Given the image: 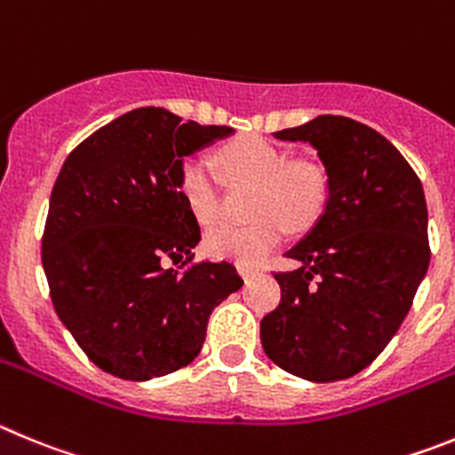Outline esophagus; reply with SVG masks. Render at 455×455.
Returning <instances> with one entry per match:
<instances>
[{"label":"esophagus","mask_w":455,"mask_h":455,"mask_svg":"<svg viewBox=\"0 0 455 455\" xmlns=\"http://www.w3.org/2000/svg\"><path fill=\"white\" fill-rule=\"evenodd\" d=\"M237 272L243 274V278H247V281H249V278H251L253 274H256V269H253L251 265H243V263H240V265H237Z\"/></svg>","instance_id":"esophagus-1"}]
</instances>
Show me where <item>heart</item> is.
<instances>
[{
	"mask_svg": "<svg viewBox=\"0 0 455 455\" xmlns=\"http://www.w3.org/2000/svg\"><path fill=\"white\" fill-rule=\"evenodd\" d=\"M218 165L231 190L251 188L244 227L212 228L204 240L211 256L258 265L281 244L285 231H308L329 202V174L317 161L290 158L288 149L258 136H244L220 147ZM179 192L192 218L204 227L224 215V197L211 167L190 156L179 167Z\"/></svg>",
	"mask_w": 455,
	"mask_h": 455,
	"instance_id": "b5f03b06",
	"label": "heart"
}]
</instances>
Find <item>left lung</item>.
Returning <instances> with one entry per match:
<instances>
[{
    "mask_svg": "<svg viewBox=\"0 0 455 455\" xmlns=\"http://www.w3.org/2000/svg\"><path fill=\"white\" fill-rule=\"evenodd\" d=\"M310 142L329 174V202L276 272L281 304L260 322L265 354L281 370L333 383L374 363L406 319L427 276L428 212L421 181L390 140L342 116L276 131Z\"/></svg>",
    "mask_w": 455,
    "mask_h": 455,
    "instance_id": "left-lung-1",
    "label": "left lung"
}]
</instances>
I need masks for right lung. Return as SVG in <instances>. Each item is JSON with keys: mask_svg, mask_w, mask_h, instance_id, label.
Here are the masks:
<instances>
[{"mask_svg": "<svg viewBox=\"0 0 455 455\" xmlns=\"http://www.w3.org/2000/svg\"><path fill=\"white\" fill-rule=\"evenodd\" d=\"M231 126L136 108L69 151L49 199L43 267L49 297L100 370L149 380L190 365L212 308L243 288L231 263H190L202 240L179 192L183 158Z\"/></svg>", "mask_w": 455, "mask_h": 455, "instance_id": "1", "label": "right lung"}]
</instances>
